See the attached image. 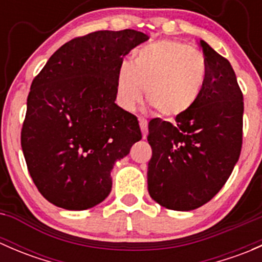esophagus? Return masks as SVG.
<instances>
[{
    "instance_id": "34e87169",
    "label": "esophagus",
    "mask_w": 262,
    "mask_h": 262,
    "mask_svg": "<svg viewBox=\"0 0 262 262\" xmlns=\"http://www.w3.org/2000/svg\"><path fill=\"white\" fill-rule=\"evenodd\" d=\"M139 126H141V130H142V136H143V139L147 138V134H148V123L146 119L141 118L139 119Z\"/></svg>"
}]
</instances>
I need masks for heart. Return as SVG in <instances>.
Instances as JSON below:
<instances>
[{"label": "heart", "instance_id": "1", "mask_svg": "<svg viewBox=\"0 0 262 262\" xmlns=\"http://www.w3.org/2000/svg\"><path fill=\"white\" fill-rule=\"evenodd\" d=\"M207 77L208 64L202 53L180 41H153L134 50L132 62H120L116 101L133 112L144 89V101L156 114L178 116L199 100Z\"/></svg>", "mask_w": 262, "mask_h": 262}]
</instances>
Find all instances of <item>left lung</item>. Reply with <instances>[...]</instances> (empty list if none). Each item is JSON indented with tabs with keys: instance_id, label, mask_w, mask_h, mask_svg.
I'll list each match as a JSON object with an SVG mask.
<instances>
[{
	"instance_id": "8db88e82",
	"label": "left lung",
	"mask_w": 262,
	"mask_h": 262,
	"mask_svg": "<svg viewBox=\"0 0 262 262\" xmlns=\"http://www.w3.org/2000/svg\"><path fill=\"white\" fill-rule=\"evenodd\" d=\"M200 47L208 77L199 100L176 123L155 118L148 124V192L172 210L196 209L212 200L242 148L244 95L233 68L204 40Z\"/></svg>"
}]
</instances>
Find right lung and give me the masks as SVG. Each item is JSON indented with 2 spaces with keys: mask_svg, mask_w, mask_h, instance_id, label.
Here are the masks:
<instances>
[{
  "mask_svg": "<svg viewBox=\"0 0 262 262\" xmlns=\"http://www.w3.org/2000/svg\"><path fill=\"white\" fill-rule=\"evenodd\" d=\"M141 31L100 30L63 44L31 82L21 147L48 202L68 210L101 203L115 161L141 141L137 116L115 104L124 55L148 40Z\"/></svg>",
  "mask_w": 262,
  "mask_h": 262,
  "instance_id": "obj_1",
  "label": "right lung"
}]
</instances>
